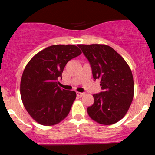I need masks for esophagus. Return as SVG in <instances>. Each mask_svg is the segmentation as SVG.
<instances>
[{"label": "esophagus", "mask_w": 155, "mask_h": 155, "mask_svg": "<svg viewBox=\"0 0 155 155\" xmlns=\"http://www.w3.org/2000/svg\"><path fill=\"white\" fill-rule=\"evenodd\" d=\"M76 94H77V96L78 97H82L84 95V93H82V92H76Z\"/></svg>", "instance_id": "obj_1"}]
</instances>
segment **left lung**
<instances>
[{
    "label": "left lung",
    "instance_id": "left-lung-1",
    "mask_svg": "<svg viewBox=\"0 0 155 155\" xmlns=\"http://www.w3.org/2000/svg\"><path fill=\"white\" fill-rule=\"evenodd\" d=\"M90 62L95 81L101 92L93 94L94 104L87 108L91 118L104 125L122 119L133 101L134 82L130 67L114 48L103 44H79Z\"/></svg>",
    "mask_w": 155,
    "mask_h": 155
}]
</instances>
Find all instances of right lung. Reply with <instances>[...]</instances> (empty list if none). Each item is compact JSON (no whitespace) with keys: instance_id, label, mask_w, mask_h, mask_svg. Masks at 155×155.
Instances as JSON below:
<instances>
[{"instance_id":"obj_1","label":"right lung","mask_w":155,"mask_h":155,"mask_svg":"<svg viewBox=\"0 0 155 155\" xmlns=\"http://www.w3.org/2000/svg\"><path fill=\"white\" fill-rule=\"evenodd\" d=\"M81 54L75 45H53L27 63L21 79V98L29 115L39 124H57L69 114L76 93L59 87L58 80L62 79L67 63Z\"/></svg>"}]
</instances>
